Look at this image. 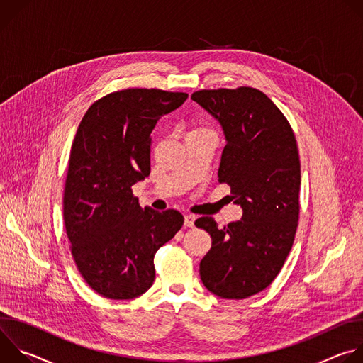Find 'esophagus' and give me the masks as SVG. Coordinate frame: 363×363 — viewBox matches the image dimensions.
Masks as SVG:
<instances>
[{
    "mask_svg": "<svg viewBox=\"0 0 363 363\" xmlns=\"http://www.w3.org/2000/svg\"><path fill=\"white\" fill-rule=\"evenodd\" d=\"M185 225L186 227H189V228H192L194 227V223H195V220H196V217L194 216V214H185Z\"/></svg>",
    "mask_w": 363,
    "mask_h": 363,
    "instance_id": "obj_1",
    "label": "esophagus"
}]
</instances>
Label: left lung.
<instances>
[{
    "mask_svg": "<svg viewBox=\"0 0 363 363\" xmlns=\"http://www.w3.org/2000/svg\"><path fill=\"white\" fill-rule=\"evenodd\" d=\"M191 99L223 128L218 181L231 186L242 208L241 220L224 228L213 217L195 221L213 240L199 276L216 296L241 300L269 287L291 250L300 208L297 143L284 115L260 90H199Z\"/></svg>",
    "mask_w": 363,
    "mask_h": 363,
    "instance_id": "8db88e82",
    "label": "left lung"
}]
</instances>
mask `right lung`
<instances>
[{
    "mask_svg": "<svg viewBox=\"0 0 363 363\" xmlns=\"http://www.w3.org/2000/svg\"><path fill=\"white\" fill-rule=\"evenodd\" d=\"M186 93L126 89L94 101L72 145L63 198L76 266L100 296L130 300L155 280L153 257L182 227L177 210H143L132 186L150 174V133Z\"/></svg>",
    "mask_w": 363,
    "mask_h": 363,
    "instance_id": "obj_1",
    "label": "right lung"
}]
</instances>
